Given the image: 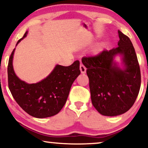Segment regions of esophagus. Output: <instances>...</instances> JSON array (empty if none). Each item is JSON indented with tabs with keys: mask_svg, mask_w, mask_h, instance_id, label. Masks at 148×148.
I'll use <instances>...</instances> for the list:
<instances>
[{
	"mask_svg": "<svg viewBox=\"0 0 148 148\" xmlns=\"http://www.w3.org/2000/svg\"><path fill=\"white\" fill-rule=\"evenodd\" d=\"M79 70H80L82 74H85L86 72V68L82 64H81L79 66Z\"/></svg>",
	"mask_w": 148,
	"mask_h": 148,
	"instance_id": "34e87169",
	"label": "esophagus"
}]
</instances>
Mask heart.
<instances>
[{
	"mask_svg": "<svg viewBox=\"0 0 148 148\" xmlns=\"http://www.w3.org/2000/svg\"><path fill=\"white\" fill-rule=\"evenodd\" d=\"M100 49H101V47H97V50H98V51H99V50H100Z\"/></svg>",
	"mask_w": 148,
	"mask_h": 148,
	"instance_id": "heart-1",
	"label": "heart"
}]
</instances>
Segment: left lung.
<instances>
[{"label": "left lung", "instance_id": "8db88e82", "mask_svg": "<svg viewBox=\"0 0 148 148\" xmlns=\"http://www.w3.org/2000/svg\"><path fill=\"white\" fill-rule=\"evenodd\" d=\"M118 33L119 47L82 59L87 68L91 102L104 116H117L128 111L134 103L141 85L140 66L133 45L128 36L119 30ZM118 54L122 57L123 69L114 61Z\"/></svg>", "mask_w": 148, "mask_h": 148}]
</instances>
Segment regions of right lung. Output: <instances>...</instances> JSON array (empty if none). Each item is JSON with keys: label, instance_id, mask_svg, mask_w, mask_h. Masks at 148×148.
<instances>
[{"label": "right lung", "instance_id": "obj_1", "mask_svg": "<svg viewBox=\"0 0 148 148\" xmlns=\"http://www.w3.org/2000/svg\"><path fill=\"white\" fill-rule=\"evenodd\" d=\"M27 32L16 45L27 36ZM14 49L8 60V88L20 107L36 118H47L60 112L66 101L72 84L79 74V62L69 66L56 65L48 76L36 84H27L16 76L13 69Z\"/></svg>", "mask_w": 148, "mask_h": 148}]
</instances>
